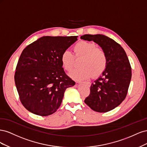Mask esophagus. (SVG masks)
I'll return each instance as SVG.
<instances>
[{"label":"esophagus","mask_w":147,"mask_h":147,"mask_svg":"<svg viewBox=\"0 0 147 147\" xmlns=\"http://www.w3.org/2000/svg\"><path fill=\"white\" fill-rule=\"evenodd\" d=\"M78 83H84V84H86L88 86H91V83L90 82H78Z\"/></svg>","instance_id":"1"}]
</instances>
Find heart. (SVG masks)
<instances>
[{
	"label": "heart",
	"instance_id": "obj_1",
	"mask_svg": "<svg viewBox=\"0 0 147 147\" xmlns=\"http://www.w3.org/2000/svg\"><path fill=\"white\" fill-rule=\"evenodd\" d=\"M73 50L75 56L68 50L64 51L61 56V64L63 68L70 72L74 68L75 59L82 58L80 63L81 67L75 69L70 74V76L77 80L88 79L92 77L99 76L105 70L107 58L103 49L97 47L93 42L80 41L75 44Z\"/></svg>",
	"mask_w": 147,
	"mask_h": 147
}]
</instances>
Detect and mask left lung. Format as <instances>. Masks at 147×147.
Returning <instances> with one entry per match:
<instances>
[{
  "mask_svg": "<svg viewBox=\"0 0 147 147\" xmlns=\"http://www.w3.org/2000/svg\"><path fill=\"white\" fill-rule=\"evenodd\" d=\"M80 38L94 42L106 53L105 69L91 84L90 94L84 102L96 112H107L126 98L132 76L129 61L121 46L105 35L85 34Z\"/></svg>",
  "mask_w": 147,
  "mask_h": 147,
  "instance_id": "left-lung-1",
  "label": "left lung"
}]
</instances>
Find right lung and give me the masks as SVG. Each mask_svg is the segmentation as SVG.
Masks as SVG:
<instances>
[{
  "mask_svg": "<svg viewBox=\"0 0 147 147\" xmlns=\"http://www.w3.org/2000/svg\"><path fill=\"white\" fill-rule=\"evenodd\" d=\"M77 37L44 36L22 52L15 82L21 102L30 112L42 117L54 113L66 89L75 85L64 72L61 56Z\"/></svg>",
  "mask_w": 147,
  "mask_h": 147,
  "instance_id": "obj_1",
  "label": "right lung"
}]
</instances>
